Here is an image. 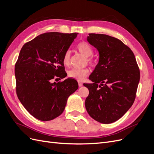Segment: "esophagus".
<instances>
[{"mask_svg":"<svg viewBox=\"0 0 154 154\" xmlns=\"http://www.w3.org/2000/svg\"><path fill=\"white\" fill-rule=\"evenodd\" d=\"M78 85H79V87H82L83 85V83L82 82H78Z\"/></svg>","mask_w":154,"mask_h":154,"instance_id":"1","label":"esophagus"}]
</instances>
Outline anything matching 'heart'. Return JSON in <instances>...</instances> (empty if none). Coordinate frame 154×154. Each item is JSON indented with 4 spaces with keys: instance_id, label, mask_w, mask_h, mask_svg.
I'll return each instance as SVG.
<instances>
[{
    "instance_id": "b5f03b06",
    "label": "heart",
    "mask_w": 154,
    "mask_h": 154,
    "mask_svg": "<svg viewBox=\"0 0 154 154\" xmlns=\"http://www.w3.org/2000/svg\"><path fill=\"white\" fill-rule=\"evenodd\" d=\"M76 49L83 55L87 57V61L91 66H94L95 61L91 56L93 54V50L89 44L86 42H81L76 45ZM63 63L65 66H69L71 63L70 53L67 51L64 53L62 59ZM90 71L87 68L85 69H72L68 72V76L79 82L83 81L89 74Z\"/></svg>"
}]
</instances>
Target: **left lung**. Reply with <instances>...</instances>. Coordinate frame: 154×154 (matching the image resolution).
I'll list each match as a JSON object with an SVG mask.
<instances>
[{
	"instance_id": "8db88e82",
	"label": "left lung",
	"mask_w": 154,
	"mask_h": 154,
	"mask_svg": "<svg viewBox=\"0 0 154 154\" xmlns=\"http://www.w3.org/2000/svg\"><path fill=\"white\" fill-rule=\"evenodd\" d=\"M87 40L100 54L99 62L84 83L89 94L85 102L88 114L100 123L116 122L136 99L140 71L132 51L122 41L103 34L90 33Z\"/></svg>"
}]
</instances>
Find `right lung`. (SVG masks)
Instances as JSON below:
<instances>
[{
  "instance_id": "1",
  "label": "right lung",
  "mask_w": 154,
  "mask_h": 154,
  "mask_svg": "<svg viewBox=\"0 0 154 154\" xmlns=\"http://www.w3.org/2000/svg\"><path fill=\"white\" fill-rule=\"evenodd\" d=\"M77 34L45 32L26 42L20 51L15 67L17 95L37 119L46 122L57 118L69 96L78 89L77 81L72 78L51 83L67 76L63 56Z\"/></svg>"
}]
</instances>
